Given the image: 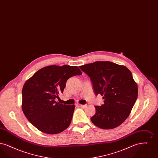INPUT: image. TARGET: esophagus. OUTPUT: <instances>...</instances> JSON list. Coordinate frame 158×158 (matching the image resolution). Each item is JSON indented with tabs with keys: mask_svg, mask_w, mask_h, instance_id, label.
<instances>
[{
	"mask_svg": "<svg viewBox=\"0 0 158 158\" xmlns=\"http://www.w3.org/2000/svg\"><path fill=\"white\" fill-rule=\"evenodd\" d=\"M78 106L82 108H85L86 106V105H82V104H78Z\"/></svg>",
	"mask_w": 158,
	"mask_h": 158,
	"instance_id": "1",
	"label": "esophagus"
}]
</instances>
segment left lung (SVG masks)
<instances>
[{
	"label": "left lung",
	"mask_w": 158,
	"mask_h": 158,
	"mask_svg": "<svg viewBox=\"0 0 158 158\" xmlns=\"http://www.w3.org/2000/svg\"><path fill=\"white\" fill-rule=\"evenodd\" d=\"M79 68L90 77L95 94L104 99V104L95 106L91 121L102 129L117 127L127 119L137 98L138 87L131 72L124 66L108 61Z\"/></svg>",
	"instance_id": "left-lung-1"
}]
</instances>
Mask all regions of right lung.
<instances>
[{
  "label": "right lung",
  "mask_w": 158,
  "mask_h": 158,
  "mask_svg": "<svg viewBox=\"0 0 158 158\" xmlns=\"http://www.w3.org/2000/svg\"><path fill=\"white\" fill-rule=\"evenodd\" d=\"M82 73L77 66H48L38 70L23 88L22 109L31 123L40 131L58 134L70 124L75 105L56 101L70 77Z\"/></svg>",
  "instance_id": "add662e5"
}]
</instances>
